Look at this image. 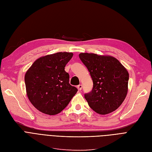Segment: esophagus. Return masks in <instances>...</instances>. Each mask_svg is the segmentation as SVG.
Segmentation results:
<instances>
[{
  "instance_id": "esophagus-1",
  "label": "esophagus",
  "mask_w": 152,
  "mask_h": 152,
  "mask_svg": "<svg viewBox=\"0 0 152 152\" xmlns=\"http://www.w3.org/2000/svg\"><path fill=\"white\" fill-rule=\"evenodd\" d=\"M77 89H78V90H79V91H81V89H82V85H78L77 86Z\"/></svg>"
}]
</instances>
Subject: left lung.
Masks as SVG:
<instances>
[{
    "mask_svg": "<svg viewBox=\"0 0 152 152\" xmlns=\"http://www.w3.org/2000/svg\"><path fill=\"white\" fill-rule=\"evenodd\" d=\"M79 57L88 68L93 82L91 91L85 94L89 107L100 115L115 111L128 93L129 74L126 69L110 56L80 53Z\"/></svg>",
    "mask_w": 152,
    "mask_h": 152,
    "instance_id": "left-lung-1",
    "label": "left lung"
}]
</instances>
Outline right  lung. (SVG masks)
Here are the masks:
<instances>
[{
  "mask_svg": "<svg viewBox=\"0 0 152 152\" xmlns=\"http://www.w3.org/2000/svg\"><path fill=\"white\" fill-rule=\"evenodd\" d=\"M72 53H57L39 58L25 75L27 97L43 113L54 115L63 111L77 91L64 70Z\"/></svg>",
  "mask_w": 152,
  "mask_h": 152,
  "instance_id": "obj_1",
  "label": "right lung"
}]
</instances>
